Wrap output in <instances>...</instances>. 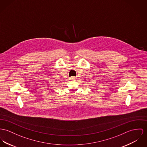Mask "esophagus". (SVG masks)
I'll return each mask as SVG.
<instances>
[{
	"mask_svg": "<svg viewBox=\"0 0 147 147\" xmlns=\"http://www.w3.org/2000/svg\"><path fill=\"white\" fill-rule=\"evenodd\" d=\"M70 79H71V80H75V79H76V77H71L70 78Z\"/></svg>",
	"mask_w": 147,
	"mask_h": 147,
	"instance_id": "1",
	"label": "esophagus"
}]
</instances>
